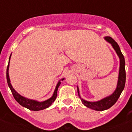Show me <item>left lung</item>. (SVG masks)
I'll use <instances>...</instances> for the list:
<instances>
[{"label": "left lung", "instance_id": "obj_1", "mask_svg": "<svg viewBox=\"0 0 132 132\" xmlns=\"http://www.w3.org/2000/svg\"><path fill=\"white\" fill-rule=\"evenodd\" d=\"M105 39L112 44V47H114V49L115 50L116 53H117L118 55L119 56L120 61L118 81L117 88H116V90L114 92V93L112 95H110L108 97L102 99V100H101L100 101H98V102H91L85 101V100H83V99L80 98V95H79V88H77L78 95H79V98L81 100V101H82V104H83L84 105L86 106L88 108L94 110H101V111L108 109V108H110L111 106H112L114 104L117 102L118 99V98L120 96L122 92L123 91L126 83V69L124 57H123V54L121 52L118 44L116 43V42H115L114 39H113L110 37H106Z\"/></svg>", "mask_w": 132, "mask_h": 132}]
</instances>
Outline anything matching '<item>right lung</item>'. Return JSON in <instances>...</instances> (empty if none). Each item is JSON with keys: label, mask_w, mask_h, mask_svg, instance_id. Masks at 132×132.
I'll use <instances>...</instances> for the list:
<instances>
[{"label": "right lung", "mask_w": 132, "mask_h": 132, "mask_svg": "<svg viewBox=\"0 0 132 132\" xmlns=\"http://www.w3.org/2000/svg\"><path fill=\"white\" fill-rule=\"evenodd\" d=\"M9 63L7 66V69H6V79H7V83L9 85V88H10V90H11L12 93L13 94L14 98H15L17 102L22 105V106L25 107V108H28V109L30 110H34V111H38V110H44L45 108H48L50 106H51L52 103L55 101L56 97H57V89L58 87H59V85L61 84V81L59 80L58 82L57 85L56 86L55 90L54 93H53V95L52 96V98H50V99L47 100V101H44V102H37V101H32V100H30V99L26 98L23 97V96H20L18 93H17L16 92L14 89L13 88V87H12L11 84H10V80L9 79ZM64 79H61V80H63Z\"/></svg>", "instance_id": "right-lung-1"}]
</instances>
